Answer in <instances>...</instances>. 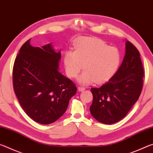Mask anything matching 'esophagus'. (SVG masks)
<instances>
[{
  "label": "esophagus",
  "mask_w": 153,
  "mask_h": 153,
  "mask_svg": "<svg viewBox=\"0 0 153 153\" xmlns=\"http://www.w3.org/2000/svg\"><path fill=\"white\" fill-rule=\"evenodd\" d=\"M77 90H78V91H79V92H83L85 90V88L84 87L79 86V87H77Z\"/></svg>",
  "instance_id": "34e87169"
}]
</instances>
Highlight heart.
<instances>
[{
	"label": "heart",
	"mask_w": 153,
	"mask_h": 153,
	"mask_svg": "<svg viewBox=\"0 0 153 153\" xmlns=\"http://www.w3.org/2000/svg\"><path fill=\"white\" fill-rule=\"evenodd\" d=\"M121 63L118 49L109 46L102 40L94 38H84L76 45L74 51H67L63 63L67 76L74 78L82 69L77 82L88 85L94 81L102 84L111 79Z\"/></svg>",
	"instance_id": "b5f03b06"
}]
</instances>
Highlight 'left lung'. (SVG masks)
Returning <instances> with one entry per match:
<instances>
[{"label":"left lung","instance_id":"left-lung-1","mask_svg":"<svg viewBox=\"0 0 153 153\" xmlns=\"http://www.w3.org/2000/svg\"><path fill=\"white\" fill-rule=\"evenodd\" d=\"M143 76L139 51L126 41L125 56L117 72L101 87L91 88L92 117L104 124L115 123L125 117L141 94Z\"/></svg>","mask_w":153,"mask_h":153}]
</instances>
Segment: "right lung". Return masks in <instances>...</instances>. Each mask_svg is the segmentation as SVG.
Returning a JSON list of instances; mask_svg holds the SVG:
<instances>
[{"label": "right lung", "instance_id": "1", "mask_svg": "<svg viewBox=\"0 0 153 153\" xmlns=\"http://www.w3.org/2000/svg\"><path fill=\"white\" fill-rule=\"evenodd\" d=\"M30 40L20 48L13 70L15 94L25 113L41 124H50L67 110L77 88L59 71L61 51L52 44L33 47Z\"/></svg>", "mask_w": 153, "mask_h": 153}]
</instances>
